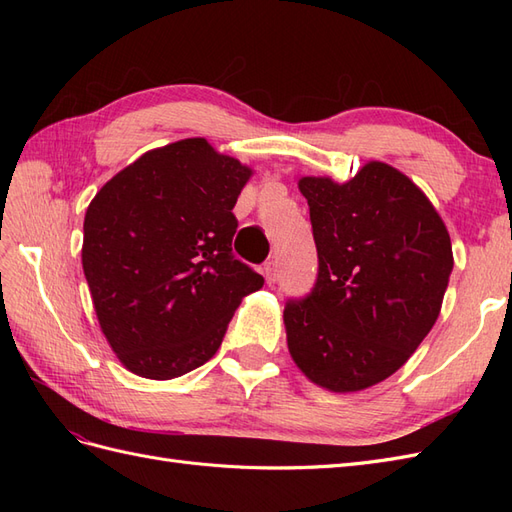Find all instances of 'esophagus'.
I'll return each instance as SVG.
<instances>
[{"label":"esophagus","instance_id":"34e87169","mask_svg":"<svg viewBox=\"0 0 512 512\" xmlns=\"http://www.w3.org/2000/svg\"><path fill=\"white\" fill-rule=\"evenodd\" d=\"M262 275L267 277V284H275V280H277V260L275 258L265 262V267H262Z\"/></svg>","mask_w":512,"mask_h":512}]
</instances>
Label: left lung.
<instances>
[{
  "label": "left lung",
  "mask_w": 512,
  "mask_h": 512,
  "mask_svg": "<svg viewBox=\"0 0 512 512\" xmlns=\"http://www.w3.org/2000/svg\"><path fill=\"white\" fill-rule=\"evenodd\" d=\"M318 252L314 288L288 299V350L335 393L363 391L404 365L438 320L451 237L416 185L369 162L348 183L303 177Z\"/></svg>",
  "instance_id": "left-lung-1"
}]
</instances>
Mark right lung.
I'll return each instance as SVG.
<instances>
[{"label":"right lung","instance_id":"right-lung-1","mask_svg":"<svg viewBox=\"0 0 512 512\" xmlns=\"http://www.w3.org/2000/svg\"><path fill=\"white\" fill-rule=\"evenodd\" d=\"M250 175L185 138L147 151L91 200L83 271L102 333L134 374L170 380L205 365L241 299L265 284L232 254Z\"/></svg>","mask_w":512,"mask_h":512}]
</instances>
